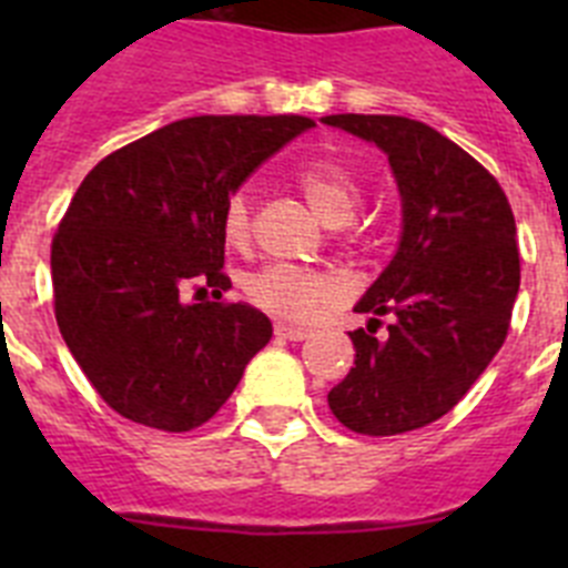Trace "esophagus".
Wrapping results in <instances>:
<instances>
[{"label": "esophagus", "mask_w": 568, "mask_h": 568, "mask_svg": "<svg viewBox=\"0 0 568 568\" xmlns=\"http://www.w3.org/2000/svg\"><path fill=\"white\" fill-rule=\"evenodd\" d=\"M275 335L284 341H304L310 335V329L304 327H290V324H275Z\"/></svg>", "instance_id": "esophagus-1"}]
</instances>
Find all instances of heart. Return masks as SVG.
I'll use <instances>...</instances> for the list:
<instances>
[{
    "label": "heart",
    "mask_w": 568,
    "mask_h": 568,
    "mask_svg": "<svg viewBox=\"0 0 568 568\" xmlns=\"http://www.w3.org/2000/svg\"><path fill=\"white\" fill-rule=\"evenodd\" d=\"M295 184L307 195L315 213L327 224H346L361 204V182L346 164L335 159H310L295 170ZM222 241L230 250H244L253 241V202L247 190H233L222 204ZM335 281L318 270L298 264H261L241 278V295L250 307L281 321H304L318 304L333 298Z\"/></svg>",
    "instance_id": "heart-1"
}]
</instances>
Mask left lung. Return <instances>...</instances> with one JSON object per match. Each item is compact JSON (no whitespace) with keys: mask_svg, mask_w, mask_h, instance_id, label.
<instances>
[{"mask_svg":"<svg viewBox=\"0 0 568 568\" xmlns=\"http://www.w3.org/2000/svg\"><path fill=\"white\" fill-rule=\"evenodd\" d=\"M375 142L398 179L404 235L389 267L358 301L355 366L327 395L358 435L413 433L446 415L509 333L520 287L515 215L498 179L438 130L406 115H324ZM381 314H395L375 339Z\"/></svg>","mask_w":568,"mask_h":568,"instance_id":"obj_1","label":"left lung"}]
</instances>
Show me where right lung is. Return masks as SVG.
Segmentation results:
<instances>
[{
	"mask_svg": "<svg viewBox=\"0 0 568 568\" xmlns=\"http://www.w3.org/2000/svg\"><path fill=\"white\" fill-rule=\"evenodd\" d=\"M313 124L193 115L84 175L50 244L53 313L82 373L122 418L162 433L207 424L270 341L267 315L219 301L230 287L219 219L224 199Z\"/></svg>",
	"mask_w": 568,
	"mask_h": 568,
	"instance_id": "right-lung-1",
	"label": "right lung"
}]
</instances>
